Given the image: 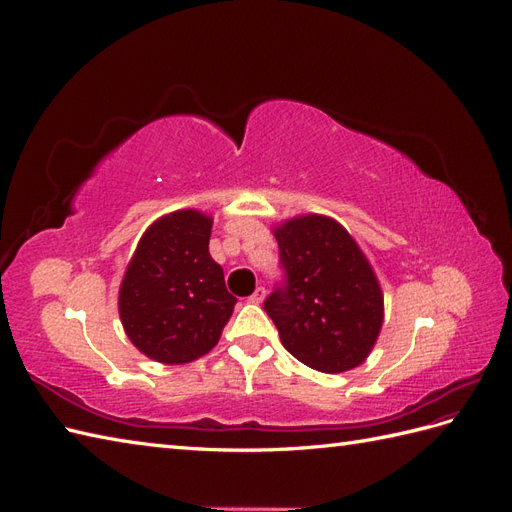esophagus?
<instances>
[{"label":"esophagus","mask_w":512,"mask_h":512,"mask_svg":"<svg viewBox=\"0 0 512 512\" xmlns=\"http://www.w3.org/2000/svg\"><path fill=\"white\" fill-rule=\"evenodd\" d=\"M265 294H267V290L265 288H262V286H258L256 290H254V294H252V297L250 299H247V301H250V303H262V299H265Z\"/></svg>","instance_id":"34e87169"}]
</instances>
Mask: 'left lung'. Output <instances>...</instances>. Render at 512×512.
Returning a JSON list of instances; mask_svg holds the SVG:
<instances>
[{"label":"left lung","mask_w":512,"mask_h":512,"mask_svg":"<svg viewBox=\"0 0 512 512\" xmlns=\"http://www.w3.org/2000/svg\"><path fill=\"white\" fill-rule=\"evenodd\" d=\"M284 282L265 312L284 348L322 374L359 367L382 329L384 299L361 247L327 215H301L273 230Z\"/></svg>","instance_id":"left-lung-1"}]
</instances>
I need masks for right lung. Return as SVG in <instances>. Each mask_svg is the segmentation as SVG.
<instances>
[{"instance_id":"add662e5","label":"right lung","mask_w":512,"mask_h":512,"mask_svg":"<svg viewBox=\"0 0 512 512\" xmlns=\"http://www.w3.org/2000/svg\"><path fill=\"white\" fill-rule=\"evenodd\" d=\"M213 220L181 209L153 222L119 288V316L130 342L149 359L181 365L207 354L237 299L209 254Z\"/></svg>"}]
</instances>
